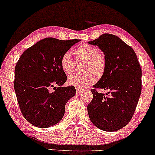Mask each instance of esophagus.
I'll return each mask as SVG.
<instances>
[{"mask_svg":"<svg viewBox=\"0 0 155 155\" xmlns=\"http://www.w3.org/2000/svg\"><path fill=\"white\" fill-rule=\"evenodd\" d=\"M82 91V90L80 89V88H76V94H80V93H81Z\"/></svg>","mask_w":155,"mask_h":155,"instance_id":"esophagus-1","label":"esophagus"}]
</instances>
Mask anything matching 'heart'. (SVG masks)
Returning a JSON list of instances; mask_svg holds the SVG:
<instances>
[{"instance_id": "heart-1", "label": "heart", "mask_w": 155, "mask_h": 155, "mask_svg": "<svg viewBox=\"0 0 155 155\" xmlns=\"http://www.w3.org/2000/svg\"><path fill=\"white\" fill-rule=\"evenodd\" d=\"M76 61H85L82 74L73 75L68 78V84L78 88H86L94 84L96 80V76L101 78L106 70L107 62L104 54L98 51L97 48L88 44H82L75 51ZM60 66L66 75L74 72L75 64L69 51H66L61 56Z\"/></svg>"}]
</instances>
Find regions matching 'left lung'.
Masks as SVG:
<instances>
[{
	"mask_svg": "<svg viewBox=\"0 0 155 155\" xmlns=\"http://www.w3.org/2000/svg\"><path fill=\"white\" fill-rule=\"evenodd\" d=\"M88 43L98 46L107 62L104 75L91 90L93 99L87 106L88 114L96 127L115 132L134 115L141 93V66L132 48L116 35L106 33ZM96 88L109 90L110 95L105 97Z\"/></svg>",
	"mask_w": 155,
	"mask_h": 155,
	"instance_id": "left-lung-1",
	"label": "left lung"
}]
</instances>
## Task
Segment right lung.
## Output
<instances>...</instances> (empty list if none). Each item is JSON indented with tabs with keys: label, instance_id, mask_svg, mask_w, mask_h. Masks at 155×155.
<instances>
[{
	"label": "right lung",
	"instance_id": "right-lung-1",
	"mask_svg": "<svg viewBox=\"0 0 155 155\" xmlns=\"http://www.w3.org/2000/svg\"><path fill=\"white\" fill-rule=\"evenodd\" d=\"M80 41L45 38L25 50L17 61L14 90L21 113L34 126L47 128L58 123L66 102L75 95L73 86L62 87L67 78L60 59Z\"/></svg>",
	"mask_w": 155,
	"mask_h": 155
}]
</instances>
